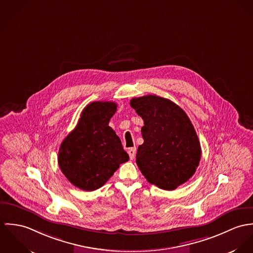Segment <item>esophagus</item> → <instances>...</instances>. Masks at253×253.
<instances>
[{
	"label": "esophagus",
	"mask_w": 253,
	"mask_h": 253,
	"mask_svg": "<svg viewBox=\"0 0 253 253\" xmlns=\"http://www.w3.org/2000/svg\"><path fill=\"white\" fill-rule=\"evenodd\" d=\"M136 152H137L136 147H131V148H129V150H128V154H129V156H130V159H131V160H133V159L135 158V156H136Z\"/></svg>",
	"instance_id": "34e87169"
}]
</instances>
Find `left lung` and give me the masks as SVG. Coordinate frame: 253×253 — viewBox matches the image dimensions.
Instances as JSON below:
<instances>
[{
	"instance_id": "1",
	"label": "left lung",
	"mask_w": 253,
	"mask_h": 253,
	"mask_svg": "<svg viewBox=\"0 0 253 253\" xmlns=\"http://www.w3.org/2000/svg\"><path fill=\"white\" fill-rule=\"evenodd\" d=\"M130 106L143 120L136 162L146 180L173 190L196 171L201 145L196 131L181 108L170 100L146 95L133 98Z\"/></svg>"
}]
</instances>
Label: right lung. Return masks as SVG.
Listing matches in <instances>:
<instances>
[{"mask_svg":"<svg viewBox=\"0 0 253 253\" xmlns=\"http://www.w3.org/2000/svg\"><path fill=\"white\" fill-rule=\"evenodd\" d=\"M113 102H93L81 114L76 128L64 139L58 164L68 180L80 189L102 187L129 160L121 140L109 122L116 112Z\"/></svg>","mask_w":253,"mask_h":253,"instance_id":"obj_1","label":"right lung"}]
</instances>
